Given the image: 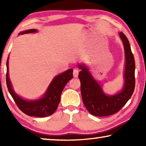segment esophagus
Masks as SVG:
<instances>
[{
  "mask_svg": "<svg viewBox=\"0 0 146 146\" xmlns=\"http://www.w3.org/2000/svg\"><path fill=\"white\" fill-rule=\"evenodd\" d=\"M78 73H79V70H77V69H75V70H73V76L74 77H77L78 75Z\"/></svg>",
  "mask_w": 146,
  "mask_h": 146,
  "instance_id": "esophagus-1",
  "label": "esophagus"
}]
</instances>
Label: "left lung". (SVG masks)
Returning <instances> with one entry per match:
<instances>
[{
	"label": "left lung",
	"mask_w": 146,
	"mask_h": 146,
	"mask_svg": "<svg viewBox=\"0 0 146 146\" xmlns=\"http://www.w3.org/2000/svg\"><path fill=\"white\" fill-rule=\"evenodd\" d=\"M123 42L125 55L124 73L125 84L122 91L113 96L104 93L98 83L93 78L88 68L79 65L82 71L79 73L80 91L83 103L91 115L106 117L115 114L122 109L131 97L135 87V62L130 44L122 32L119 33Z\"/></svg>",
	"instance_id": "obj_1"
}]
</instances>
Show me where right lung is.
Segmentation results:
<instances>
[{
	"label": "right lung",
	"mask_w": 146,
	"mask_h": 146,
	"mask_svg": "<svg viewBox=\"0 0 146 146\" xmlns=\"http://www.w3.org/2000/svg\"><path fill=\"white\" fill-rule=\"evenodd\" d=\"M36 31L35 29H31L21 32L19 34L35 33ZM6 84L9 92L20 110L31 117H46L53 114L60 102V95L63 89L67 84L68 81L73 78V70L72 69H69L55 77L42 98L37 100L28 101L19 97L12 89L11 84L9 78L8 58L6 62Z\"/></svg>",
	"instance_id": "obj_1"
}]
</instances>
